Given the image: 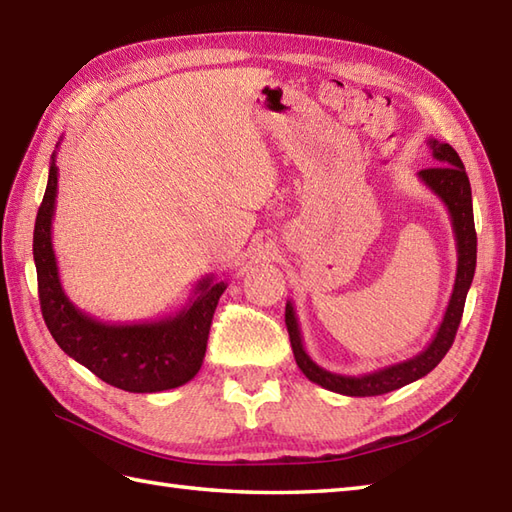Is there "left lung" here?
I'll return each instance as SVG.
<instances>
[{
    "mask_svg": "<svg viewBox=\"0 0 512 512\" xmlns=\"http://www.w3.org/2000/svg\"><path fill=\"white\" fill-rule=\"evenodd\" d=\"M427 146H430L432 157L436 159L438 165L421 170L419 178L421 183L441 198L443 205L447 207L451 227H454L456 253H458L454 290H451L443 323L438 325L432 342L427 344L419 355H414V358L384 366L379 368V371L364 373V375H338V373L325 371L323 366H318L310 355H307L294 305L290 301L285 303V327H288L296 364H299L303 375L310 379V382L323 386L331 392H338V395L375 397V395H384V392L417 382V379L425 377L432 368L438 366V362L445 358V353L449 351L451 344H454L462 310H465L467 292L471 288V281L475 275V253H478V237H475V224H473L471 185H469V176L465 172V165H462L458 152L454 148L434 137L427 139Z\"/></svg>",
    "mask_w": 512,
    "mask_h": 512,
    "instance_id": "8db88e82",
    "label": "left lung"
}]
</instances>
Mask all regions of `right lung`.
<instances>
[{
    "instance_id": "1",
    "label": "right lung",
    "mask_w": 512,
    "mask_h": 512,
    "mask_svg": "<svg viewBox=\"0 0 512 512\" xmlns=\"http://www.w3.org/2000/svg\"><path fill=\"white\" fill-rule=\"evenodd\" d=\"M61 144V141H58ZM58 148V146H56ZM58 168L50 161L45 196L34 222L32 255L45 325L69 358L102 382L126 392H161L187 384L205 360L211 318L227 283L202 277L181 312L150 323L111 325L85 314L67 299L52 246Z\"/></svg>"
}]
</instances>
